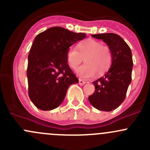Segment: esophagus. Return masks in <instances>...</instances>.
I'll use <instances>...</instances> for the list:
<instances>
[{
	"label": "esophagus",
	"instance_id": "obj_1",
	"mask_svg": "<svg viewBox=\"0 0 150 150\" xmlns=\"http://www.w3.org/2000/svg\"><path fill=\"white\" fill-rule=\"evenodd\" d=\"M85 83H86V81L82 79H79V84L81 85V86H83V85H84Z\"/></svg>",
	"mask_w": 150,
	"mask_h": 150
}]
</instances>
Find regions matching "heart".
<instances>
[{
  "instance_id": "obj_1",
  "label": "heart",
  "mask_w": 150,
  "mask_h": 150,
  "mask_svg": "<svg viewBox=\"0 0 150 150\" xmlns=\"http://www.w3.org/2000/svg\"><path fill=\"white\" fill-rule=\"evenodd\" d=\"M78 49L77 50L76 48ZM86 63L76 70L82 78H89L95 74L105 73L112 62V54L107 45H102L98 40L88 39L75 47H70L67 52V62L72 69H76L83 61Z\"/></svg>"
}]
</instances>
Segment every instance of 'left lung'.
<instances>
[{"mask_svg":"<svg viewBox=\"0 0 150 150\" xmlns=\"http://www.w3.org/2000/svg\"><path fill=\"white\" fill-rule=\"evenodd\" d=\"M91 36L102 40L110 47L112 62L104 76L93 82L95 91L89 96L88 100L97 110L110 112L118 107L126 96L131 82L132 54L128 44L118 35L103 33Z\"/></svg>","mask_w":150,"mask_h":150,"instance_id":"8db88e82","label":"left lung"}]
</instances>
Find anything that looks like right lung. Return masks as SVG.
Wrapping results in <instances>:
<instances>
[{
	"instance_id": "1",
	"label": "right lung",
	"mask_w": 150,
	"mask_h": 150,
	"mask_svg": "<svg viewBox=\"0 0 150 150\" xmlns=\"http://www.w3.org/2000/svg\"><path fill=\"white\" fill-rule=\"evenodd\" d=\"M86 37L61 27L48 28L34 39L28 55L27 76L30 100L41 110H51L62 103L71 84L78 79L67 62L72 45Z\"/></svg>"
}]
</instances>
